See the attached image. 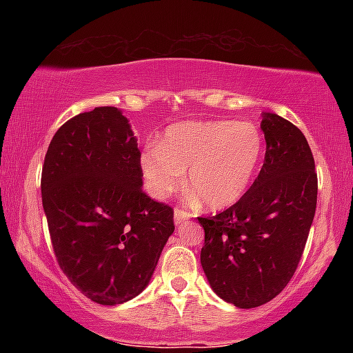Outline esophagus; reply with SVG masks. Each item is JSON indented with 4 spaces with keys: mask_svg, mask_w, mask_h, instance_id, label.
Instances as JSON below:
<instances>
[{
    "mask_svg": "<svg viewBox=\"0 0 353 353\" xmlns=\"http://www.w3.org/2000/svg\"><path fill=\"white\" fill-rule=\"evenodd\" d=\"M190 217H192V214L188 212V210H184L181 208L174 209V222H176V224H182L184 221H189Z\"/></svg>",
    "mask_w": 353,
    "mask_h": 353,
    "instance_id": "esophagus-1",
    "label": "esophagus"
}]
</instances>
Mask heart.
<instances>
[{
	"label": "heart",
	"mask_w": 353,
	"mask_h": 353,
	"mask_svg": "<svg viewBox=\"0 0 353 353\" xmlns=\"http://www.w3.org/2000/svg\"><path fill=\"white\" fill-rule=\"evenodd\" d=\"M265 152L264 134L254 123L185 121L169 125L157 145L141 154L145 189L165 199L184 182L202 204L222 209L250 188Z\"/></svg>",
	"instance_id": "heart-1"
}]
</instances>
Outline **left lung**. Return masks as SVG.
Listing matches in <instances>:
<instances>
[{
  "instance_id": "obj_1",
  "label": "left lung",
  "mask_w": 353,
  "mask_h": 353,
  "mask_svg": "<svg viewBox=\"0 0 353 353\" xmlns=\"http://www.w3.org/2000/svg\"><path fill=\"white\" fill-rule=\"evenodd\" d=\"M264 165L244 196L204 228L201 264L219 297L241 309L285 289L303 254L317 205V172L301 129L265 112Z\"/></svg>"
}]
</instances>
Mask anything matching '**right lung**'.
I'll use <instances>...</instances> for the list:
<instances>
[{
	"label": "right lung",
	"instance_id": "add662e5",
	"mask_svg": "<svg viewBox=\"0 0 353 353\" xmlns=\"http://www.w3.org/2000/svg\"><path fill=\"white\" fill-rule=\"evenodd\" d=\"M141 151L117 108H94L56 131L41 172L56 261L92 302L116 305L145 289L174 210L143 188Z\"/></svg>",
	"mask_w": 353,
	"mask_h": 353
}]
</instances>
